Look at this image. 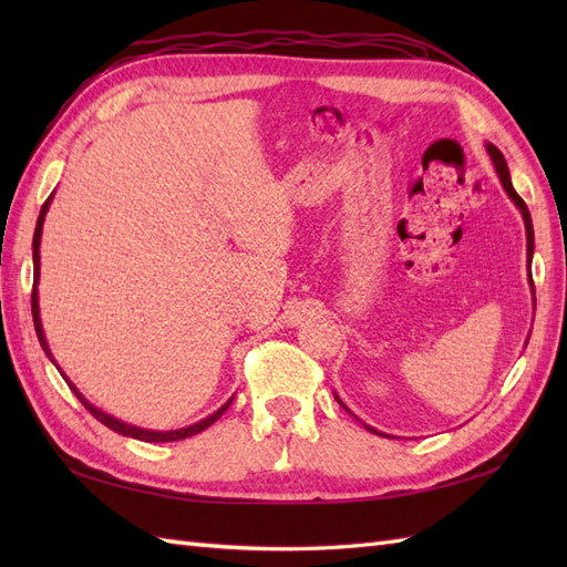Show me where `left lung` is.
Here are the masks:
<instances>
[{
    "label": "left lung",
    "mask_w": 567,
    "mask_h": 567,
    "mask_svg": "<svg viewBox=\"0 0 567 567\" xmlns=\"http://www.w3.org/2000/svg\"><path fill=\"white\" fill-rule=\"evenodd\" d=\"M487 153H489V161H492V165H495V171H497V175H499V183H502V187H504V192H507L509 195V199L516 204V207H519V212H522V219H524V226H526V250H528V258L534 256V224H532V214H528V207L524 204V199L516 195V189H514V185H512V177H509V167H507V161H504V155L497 151V146H492V143H487ZM528 285H532V295H534V282L528 280ZM534 309H536V297H534ZM336 396V402H339L346 412H351V409H348L341 400H339V394H333ZM368 431H372V433H380L378 429H372V426H368V424H363ZM380 436H388V433H380ZM390 439V436H388Z\"/></svg>",
    "instance_id": "obj_1"
}]
</instances>
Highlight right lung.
<instances>
[{
	"label": "right lung",
	"instance_id": "right-lung-1",
	"mask_svg": "<svg viewBox=\"0 0 567 567\" xmlns=\"http://www.w3.org/2000/svg\"><path fill=\"white\" fill-rule=\"evenodd\" d=\"M51 202H53V195L48 197L45 204L41 207L39 221H35V231H33V292H31V315H33V327H35V336H39V341H41V348L45 351V355L53 360V365L58 368L55 358H53V353H51V348H48V341H45V331H43V323H41V309H39V290H35V285H39V277H41V236H43V221H45V214H48V207H51ZM58 372H60V375H63V380L68 382V388H70L72 392H75V396L84 404V409H90V414H92L94 419L102 421V424L110 426L112 431L122 433V436L138 439V441H148V443H167V441H183V439L195 436V433H199V431H204V429H209V426L214 424V421L226 412L228 404L234 402V396H231V400H228L226 404H221L219 409H216L214 414H209L207 419L197 421V424H192V426L175 429V431H151V429H141V426H134V424H126V421L102 412L100 406H94V404L87 400V396H84V394L75 388V384L70 382V378L65 375L63 370L58 368Z\"/></svg>",
	"mask_w": 567,
	"mask_h": 567
}]
</instances>
